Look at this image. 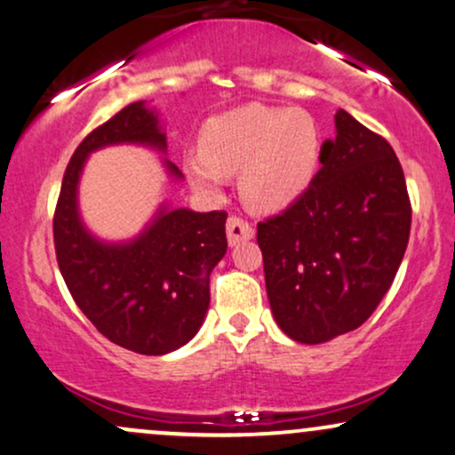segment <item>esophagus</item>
Returning <instances> with one entry per match:
<instances>
[{
	"instance_id": "esophagus-1",
	"label": "esophagus",
	"mask_w": 455,
	"mask_h": 455,
	"mask_svg": "<svg viewBox=\"0 0 455 455\" xmlns=\"http://www.w3.org/2000/svg\"><path fill=\"white\" fill-rule=\"evenodd\" d=\"M227 237H228V245H237L242 242H250L254 237V227L248 220L239 216H231L227 220Z\"/></svg>"
}]
</instances>
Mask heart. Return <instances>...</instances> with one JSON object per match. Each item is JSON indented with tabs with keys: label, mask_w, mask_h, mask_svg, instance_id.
Segmentation results:
<instances>
[{
	"label": "heart",
	"mask_w": 455,
	"mask_h": 455,
	"mask_svg": "<svg viewBox=\"0 0 455 455\" xmlns=\"http://www.w3.org/2000/svg\"><path fill=\"white\" fill-rule=\"evenodd\" d=\"M320 152V124L307 109L250 103L207 120L184 172L207 195L220 190L222 175L239 172V193L251 210L282 212L307 193Z\"/></svg>",
	"instance_id": "obj_1"
}]
</instances>
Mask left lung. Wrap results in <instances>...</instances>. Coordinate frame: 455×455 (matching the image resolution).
I'll return each mask as SVG.
<instances>
[{"instance_id": "left-lung-1", "label": "left lung", "mask_w": 455, "mask_h": 455, "mask_svg": "<svg viewBox=\"0 0 455 455\" xmlns=\"http://www.w3.org/2000/svg\"><path fill=\"white\" fill-rule=\"evenodd\" d=\"M335 127L307 193L259 222L256 233L273 317L307 346L369 320L411 231V201L392 146L346 109L335 114Z\"/></svg>"}]
</instances>
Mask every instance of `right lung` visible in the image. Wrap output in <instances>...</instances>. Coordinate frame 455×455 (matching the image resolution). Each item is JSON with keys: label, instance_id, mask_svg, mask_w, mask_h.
I'll return each mask as SVG.
<instances>
[{"label": "right lung", "instance_id": "right-lung-1", "mask_svg": "<svg viewBox=\"0 0 455 455\" xmlns=\"http://www.w3.org/2000/svg\"><path fill=\"white\" fill-rule=\"evenodd\" d=\"M116 144L165 152L167 138L155 109L131 103L76 148L52 220L57 262L76 305L103 337L131 352L163 355L186 346L204 324L210 273L227 254V212L163 205L131 242L97 239L78 212L80 173L91 152ZM165 167L182 178L167 158Z\"/></svg>", "mask_w": 455, "mask_h": 455}]
</instances>
